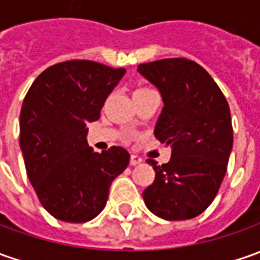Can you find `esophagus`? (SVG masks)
<instances>
[{"instance_id":"obj_1","label":"esophagus","mask_w":260,"mask_h":260,"mask_svg":"<svg viewBox=\"0 0 260 260\" xmlns=\"http://www.w3.org/2000/svg\"><path fill=\"white\" fill-rule=\"evenodd\" d=\"M142 162V158L139 157V155H131V166H138Z\"/></svg>"}]
</instances>
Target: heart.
Masks as SVG:
<instances>
[{
	"label": "heart",
	"mask_w": 260,
	"mask_h": 260,
	"mask_svg": "<svg viewBox=\"0 0 260 260\" xmlns=\"http://www.w3.org/2000/svg\"><path fill=\"white\" fill-rule=\"evenodd\" d=\"M142 89H144V87H142Z\"/></svg>",
	"instance_id": "b5f03b06"
}]
</instances>
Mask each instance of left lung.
Listing matches in <instances>:
<instances>
[{"label":"left lung","mask_w":260,"mask_h":260,"mask_svg":"<svg viewBox=\"0 0 260 260\" xmlns=\"http://www.w3.org/2000/svg\"><path fill=\"white\" fill-rule=\"evenodd\" d=\"M158 87L164 108L155 138L173 148L167 164L142 192L147 207L166 220L192 219L214 200L233 147L230 108L213 77L196 61L162 58L138 66Z\"/></svg>","instance_id":"8db88e82"}]
</instances>
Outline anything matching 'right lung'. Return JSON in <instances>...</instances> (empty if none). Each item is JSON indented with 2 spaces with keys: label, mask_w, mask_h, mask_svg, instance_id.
Returning a JSON list of instances; mask_svg holds the SVG:
<instances>
[{
  "label": "right lung",
  "mask_w": 260,
  "mask_h": 260,
  "mask_svg": "<svg viewBox=\"0 0 260 260\" xmlns=\"http://www.w3.org/2000/svg\"><path fill=\"white\" fill-rule=\"evenodd\" d=\"M125 69L92 60H68L32 82L20 113L25 171L41 206L53 217L85 223L103 210L109 187L129 164L121 147L94 152L87 122L98 121Z\"/></svg>",
  "instance_id": "1"
}]
</instances>
